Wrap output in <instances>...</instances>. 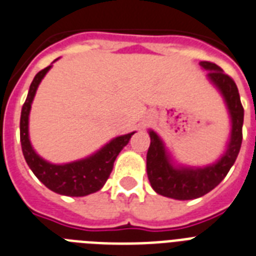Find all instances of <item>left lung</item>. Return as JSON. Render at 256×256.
<instances>
[{"label": "left lung", "instance_id": "1", "mask_svg": "<svg viewBox=\"0 0 256 256\" xmlns=\"http://www.w3.org/2000/svg\"><path fill=\"white\" fill-rule=\"evenodd\" d=\"M208 72L206 78L222 96L230 118V134L226 148L217 161L206 166H186L176 164L164 140L157 132L149 130L150 146L146 154V172L150 186L157 194L175 200L202 198L222 182L240 153L242 144L244 107L236 82L218 65L200 61Z\"/></svg>", "mask_w": 256, "mask_h": 256}]
</instances>
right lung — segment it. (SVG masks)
Wrapping results in <instances>:
<instances>
[{
  "label": "right lung",
  "mask_w": 256,
  "mask_h": 256,
  "mask_svg": "<svg viewBox=\"0 0 256 256\" xmlns=\"http://www.w3.org/2000/svg\"><path fill=\"white\" fill-rule=\"evenodd\" d=\"M57 60V58H56ZM54 60V61H56ZM52 64L40 70L30 85L26 102L20 112V144L28 168L32 170L38 179L50 191L65 196H86L99 191L108 179L114 168V162L119 156L130 137L136 132L122 134L103 145L99 150L88 157L68 162V164H52L44 160L35 152L31 145L28 133V119L31 104L35 98L40 82L47 74Z\"/></svg>",
  "instance_id": "right-lung-1"
}]
</instances>
